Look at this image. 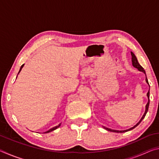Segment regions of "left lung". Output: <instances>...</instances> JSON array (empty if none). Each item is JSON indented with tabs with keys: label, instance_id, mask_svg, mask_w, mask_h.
Listing matches in <instances>:
<instances>
[{
	"label": "left lung",
	"instance_id": "left-lung-1",
	"mask_svg": "<svg viewBox=\"0 0 159 159\" xmlns=\"http://www.w3.org/2000/svg\"><path fill=\"white\" fill-rule=\"evenodd\" d=\"M131 56H132V64H133V66L134 67H135V68L138 69L139 71L143 72V73L145 74V76H146V73H145L144 69H143V67H142L140 65V64H139L138 61V59H137L136 56L134 55V54L133 52H131ZM145 80H146V82H147V84L149 85V82H148V80H147V76H146V79H145ZM147 98H148V102H147V104H146V107H145L144 114L143 116H142V118L140 119V120H139V121L138 123H137L135 125L133 126V128H131L130 129H128V130H112V129H110V128H107V127H104V126H102V127H103L104 129H106L107 130L110 131V132H114V133H124V132H127V131H129V130H133V128L137 127V126H138L139 124V123H140V122L142 121V120L144 119V118L145 117V116H146L147 113L148 109H149V91H148V93L147 94Z\"/></svg>",
	"mask_w": 159,
	"mask_h": 159
}]
</instances>
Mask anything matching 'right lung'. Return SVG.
Masks as SVG:
<instances>
[{
  "mask_svg": "<svg viewBox=\"0 0 159 159\" xmlns=\"http://www.w3.org/2000/svg\"><path fill=\"white\" fill-rule=\"evenodd\" d=\"M24 65H25V64H22V65L21 66V68H20V71H19V72H18V74H20V72L21 71V69L23 68V66H24ZM17 74V75H18ZM60 125H61V123H60V124H59L58 125H57V126H55V127H54V128H52L51 129H50L49 130H48V131H46V132H45L44 133H50V132H52V131H53V130H56V129L57 128H58L59 127H60Z\"/></svg>",
  "mask_w": 159,
  "mask_h": 159,
  "instance_id": "1",
  "label": "right lung"
}]
</instances>
